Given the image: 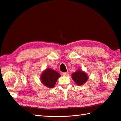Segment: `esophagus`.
Listing matches in <instances>:
<instances>
[{"label":"esophagus","instance_id":"1","mask_svg":"<svg viewBox=\"0 0 121 121\" xmlns=\"http://www.w3.org/2000/svg\"><path fill=\"white\" fill-rule=\"evenodd\" d=\"M62 75L63 76H68L69 73L68 72H63V73H62Z\"/></svg>","mask_w":121,"mask_h":121}]
</instances>
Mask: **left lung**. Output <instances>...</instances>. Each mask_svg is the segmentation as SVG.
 I'll list each match as a JSON object with an SVG mask.
<instances>
[{"label":"left lung","mask_w":121,"mask_h":121,"mask_svg":"<svg viewBox=\"0 0 121 121\" xmlns=\"http://www.w3.org/2000/svg\"><path fill=\"white\" fill-rule=\"evenodd\" d=\"M72 77L74 81L78 85H82L88 79V76L84 72L78 70L72 74Z\"/></svg>","instance_id":"1"}]
</instances>
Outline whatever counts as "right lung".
Masks as SVG:
<instances>
[{"mask_svg": "<svg viewBox=\"0 0 121 121\" xmlns=\"http://www.w3.org/2000/svg\"><path fill=\"white\" fill-rule=\"evenodd\" d=\"M60 74L51 69H47L43 72L40 77L42 83L49 88H52L55 85Z\"/></svg>", "mask_w": 121, "mask_h": 121, "instance_id": "1", "label": "right lung"}]
</instances>
